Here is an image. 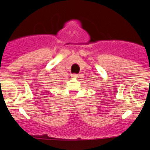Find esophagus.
<instances>
[{
    "instance_id": "obj_1",
    "label": "esophagus",
    "mask_w": 150,
    "mask_h": 150,
    "mask_svg": "<svg viewBox=\"0 0 150 150\" xmlns=\"http://www.w3.org/2000/svg\"><path fill=\"white\" fill-rule=\"evenodd\" d=\"M78 75L77 74H73L72 75V77H77Z\"/></svg>"
}]
</instances>
